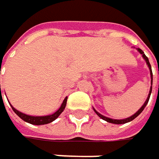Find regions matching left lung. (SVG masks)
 <instances>
[{
    "label": "left lung",
    "mask_w": 159,
    "mask_h": 159,
    "mask_svg": "<svg viewBox=\"0 0 159 159\" xmlns=\"http://www.w3.org/2000/svg\"><path fill=\"white\" fill-rule=\"evenodd\" d=\"M137 51L142 54V56L144 57V59L146 60V62H147V64H148V67H149V69H150V75H151V79L153 80V75H152V70H151V65H150V64H149V61H148V58L146 56V54L144 53V52L141 50V49H137ZM151 80V81H152ZM151 92H152V86L151 88H150V91H149V94H148V99L146 100V102H145V104L142 106V107L139 109L138 111H137V113L135 114V115H133L132 116H130V117H128V118H125V119H121V120H116V119H111V118H108V117H106V116H102L101 114H99L97 111H95L94 110V112L96 113V115L99 116V117H101L102 119H104V120H106V121H107V122L109 123H112V124H117V125H119V124H125V123L127 122H130V121H132L133 119H135L136 117H137V116H139L140 114H141V112L144 110V108L146 107V106L148 105V100H149V97H150V94H151Z\"/></svg>",
    "instance_id": "8db88e82"
}]
</instances>
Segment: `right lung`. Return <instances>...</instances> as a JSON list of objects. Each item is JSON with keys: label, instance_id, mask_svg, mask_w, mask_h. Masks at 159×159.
Listing matches in <instances>:
<instances>
[{"label": "right lung", "instance_id": "right-lung-1", "mask_svg": "<svg viewBox=\"0 0 159 159\" xmlns=\"http://www.w3.org/2000/svg\"><path fill=\"white\" fill-rule=\"evenodd\" d=\"M66 101H67V97H65V99L64 100V102H63L61 107L58 109L55 113H53L52 115H50V116H28V115H25V114H22L21 112H19L18 110H16L14 107H12L11 106V107L12 110L14 111V113H15L19 117H21L23 121H25V122L27 123H30V124H32V125H39L49 124V123L54 121V120L62 114V112L65 110V106H66Z\"/></svg>", "mask_w": 159, "mask_h": 159}]
</instances>
